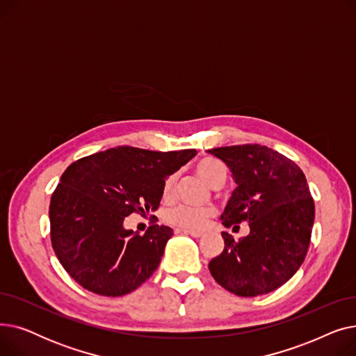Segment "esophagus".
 <instances>
[{
  "mask_svg": "<svg viewBox=\"0 0 356 356\" xmlns=\"http://www.w3.org/2000/svg\"><path fill=\"white\" fill-rule=\"evenodd\" d=\"M183 234H188L193 238H200L203 235V231H195V229H181Z\"/></svg>",
  "mask_w": 356,
  "mask_h": 356,
  "instance_id": "1",
  "label": "esophagus"
}]
</instances>
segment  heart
Returning <instances> with one entry per match:
<instances>
[{
    "label": "heart",
    "mask_w": 356,
    "mask_h": 356,
    "mask_svg": "<svg viewBox=\"0 0 356 356\" xmlns=\"http://www.w3.org/2000/svg\"><path fill=\"white\" fill-rule=\"evenodd\" d=\"M197 176L209 186H213L219 179L225 177V167L212 157L202 159L195 165ZM176 177L172 175L165 177L161 186V196L164 200H170L175 196ZM215 209L212 207H192V204H177L167 212V220L175 227L184 229H199L207 220L213 216Z\"/></svg>",
    "instance_id": "b5f03b06"
}]
</instances>
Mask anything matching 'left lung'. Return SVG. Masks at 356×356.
<instances>
[{"label":"left lung","instance_id":"left-lung-1","mask_svg":"<svg viewBox=\"0 0 356 356\" xmlns=\"http://www.w3.org/2000/svg\"><path fill=\"white\" fill-rule=\"evenodd\" d=\"M209 154L228 165L236 183L223 227L248 222L250 234L235 241L222 232L225 247L211 259L215 282L241 297L267 294L303 264L314 222L306 176L294 161L259 144L219 147Z\"/></svg>","mask_w":356,"mask_h":356}]
</instances>
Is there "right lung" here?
<instances>
[{
  "label": "right lung",
  "instance_id": "right-lung-1",
  "mask_svg": "<svg viewBox=\"0 0 356 356\" xmlns=\"http://www.w3.org/2000/svg\"><path fill=\"white\" fill-rule=\"evenodd\" d=\"M196 153L120 145L66 168L51 195L49 218L54 254L74 282L118 297L153 275L173 229L152 225L140 235L124 220L133 212L157 211L165 177Z\"/></svg>",
  "mask_w": 356,
  "mask_h": 356
}]
</instances>
